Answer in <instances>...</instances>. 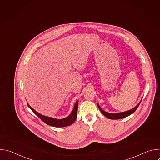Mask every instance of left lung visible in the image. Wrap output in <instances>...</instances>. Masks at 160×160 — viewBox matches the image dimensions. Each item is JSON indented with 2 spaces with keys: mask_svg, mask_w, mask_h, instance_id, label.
<instances>
[{
  "mask_svg": "<svg viewBox=\"0 0 160 160\" xmlns=\"http://www.w3.org/2000/svg\"><path fill=\"white\" fill-rule=\"evenodd\" d=\"M141 101L139 102V104L137 105L136 106H135L133 108L128 110L127 111H124V112H117V113H111V112H106L105 111H104L103 109H102L101 108V107L99 105V103L98 104V106L99 108V109H100L101 112L103 114V115L108 118L109 119H112V120H118V119H122L123 118H125L129 115H130L131 114H132L133 112H134L135 111V110L138 109V106H139L140 103H141Z\"/></svg>",
  "mask_w": 160,
  "mask_h": 160,
  "instance_id": "left-lung-1",
  "label": "left lung"
}]
</instances>
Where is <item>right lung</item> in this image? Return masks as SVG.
Returning a JSON list of instances; mask_svg holds the SVG:
<instances>
[{
  "mask_svg": "<svg viewBox=\"0 0 160 160\" xmlns=\"http://www.w3.org/2000/svg\"><path fill=\"white\" fill-rule=\"evenodd\" d=\"M78 100L76 101L73 109L70 113V115L69 116H68L66 118H62V119H57L52 117H49L41 115L39 112H37L34 109H33L29 104L27 103L28 106L30 108V109L35 114V115L38 117L44 123L46 124L55 127H67L71 125L72 123H74L77 117V110H78Z\"/></svg>",
  "mask_w": 160,
  "mask_h": 160,
  "instance_id": "1",
  "label": "right lung"
}]
</instances>
